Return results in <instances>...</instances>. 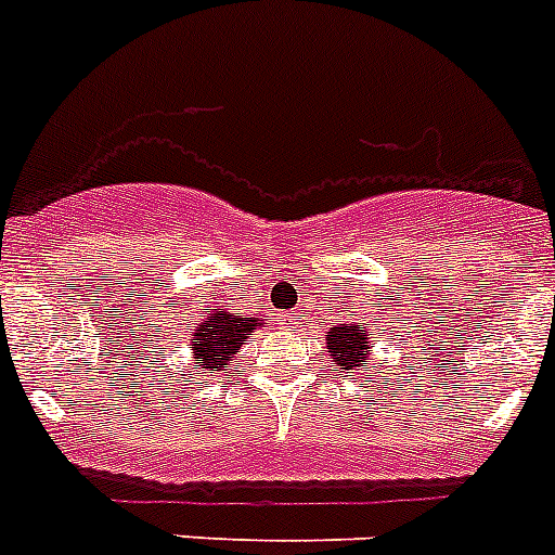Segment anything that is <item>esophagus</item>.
<instances>
[{
	"mask_svg": "<svg viewBox=\"0 0 555 555\" xmlns=\"http://www.w3.org/2000/svg\"><path fill=\"white\" fill-rule=\"evenodd\" d=\"M283 324H297V313H286V317L281 319Z\"/></svg>",
	"mask_w": 555,
	"mask_h": 555,
	"instance_id": "esophagus-1",
	"label": "esophagus"
}]
</instances>
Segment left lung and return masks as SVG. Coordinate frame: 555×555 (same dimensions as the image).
Segmentation results:
<instances>
[{
  "instance_id": "left-lung-1",
  "label": "left lung",
  "mask_w": 555,
  "mask_h": 555,
  "mask_svg": "<svg viewBox=\"0 0 555 555\" xmlns=\"http://www.w3.org/2000/svg\"><path fill=\"white\" fill-rule=\"evenodd\" d=\"M327 352L333 358L335 369H344V374H349V377H358V374L374 377V374H379L377 365H374V347L369 340V330L360 322L330 327Z\"/></svg>"
}]
</instances>
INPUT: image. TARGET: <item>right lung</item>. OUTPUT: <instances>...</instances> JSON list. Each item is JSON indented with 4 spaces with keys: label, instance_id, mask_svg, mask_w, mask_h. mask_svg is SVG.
I'll return each mask as SVG.
<instances>
[{
    "label": "right lung",
    "instance_id": "1",
    "mask_svg": "<svg viewBox=\"0 0 555 555\" xmlns=\"http://www.w3.org/2000/svg\"><path fill=\"white\" fill-rule=\"evenodd\" d=\"M258 327H263V319L236 317L228 305H211L206 308V317L197 322L195 333L190 335L192 358L203 374H217V371L228 374L231 360Z\"/></svg>",
    "mask_w": 555,
    "mask_h": 555
}]
</instances>
